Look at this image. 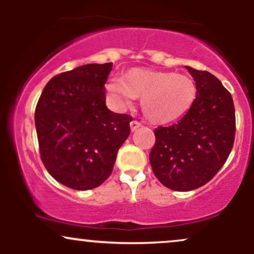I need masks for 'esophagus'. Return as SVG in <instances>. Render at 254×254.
Masks as SVG:
<instances>
[{
	"instance_id": "34e87169",
	"label": "esophagus",
	"mask_w": 254,
	"mask_h": 254,
	"mask_svg": "<svg viewBox=\"0 0 254 254\" xmlns=\"http://www.w3.org/2000/svg\"><path fill=\"white\" fill-rule=\"evenodd\" d=\"M139 127H142V124L139 123L138 121H132L130 123V127H131V130H132V131H135L136 129H138Z\"/></svg>"
}]
</instances>
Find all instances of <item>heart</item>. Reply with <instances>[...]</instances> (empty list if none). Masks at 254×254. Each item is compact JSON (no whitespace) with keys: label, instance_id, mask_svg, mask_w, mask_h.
<instances>
[{"label":"heart","instance_id":"obj_1","mask_svg":"<svg viewBox=\"0 0 254 254\" xmlns=\"http://www.w3.org/2000/svg\"><path fill=\"white\" fill-rule=\"evenodd\" d=\"M106 89L121 107L130 106L135 98L142 99L144 116L157 124L183 117L197 97L196 83L188 75L145 68L130 69L123 80H111Z\"/></svg>","mask_w":254,"mask_h":254}]
</instances>
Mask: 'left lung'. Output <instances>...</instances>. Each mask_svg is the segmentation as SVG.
<instances>
[{
	"label": "left lung",
	"mask_w": 254,
	"mask_h": 254,
	"mask_svg": "<svg viewBox=\"0 0 254 254\" xmlns=\"http://www.w3.org/2000/svg\"><path fill=\"white\" fill-rule=\"evenodd\" d=\"M197 97L184 117L154 130L149 161L166 188L191 191L216 176L228 159L235 138V110L230 93L216 76L189 68Z\"/></svg>",
	"instance_id": "8db88e82"
}]
</instances>
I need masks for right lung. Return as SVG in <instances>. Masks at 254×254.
<instances>
[{
  "instance_id": "obj_1",
  "label": "right lung",
  "mask_w": 254,
  "mask_h": 254,
  "mask_svg": "<svg viewBox=\"0 0 254 254\" xmlns=\"http://www.w3.org/2000/svg\"><path fill=\"white\" fill-rule=\"evenodd\" d=\"M112 63L61 72L44 87L34 122L44 166L74 190L98 188L111 176L132 117L106 107L105 83Z\"/></svg>"
}]
</instances>
